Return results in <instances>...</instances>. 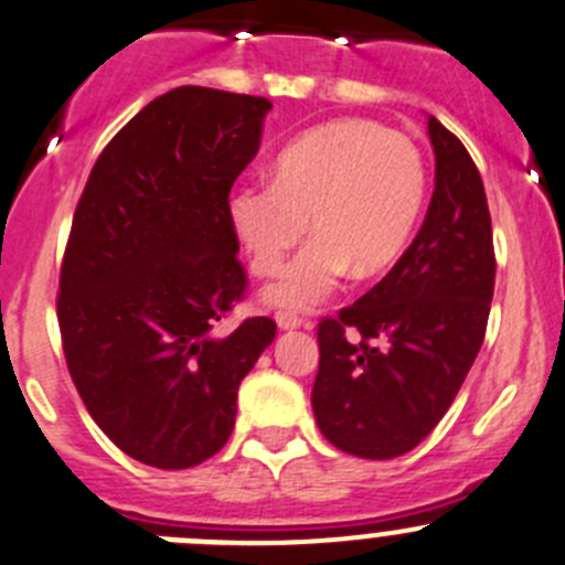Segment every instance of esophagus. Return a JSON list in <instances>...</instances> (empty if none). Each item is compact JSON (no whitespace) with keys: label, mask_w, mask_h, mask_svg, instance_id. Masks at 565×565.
Instances as JSON below:
<instances>
[{"label":"esophagus","mask_w":565,"mask_h":565,"mask_svg":"<svg viewBox=\"0 0 565 565\" xmlns=\"http://www.w3.org/2000/svg\"><path fill=\"white\" fill-rule=\"evenodd\" d=\"M274 319H277L279 330H297V327L305 324L302 316L291 313V310H277V316H274Z\"/></svg>","instance_id":"1"}]
</instances>
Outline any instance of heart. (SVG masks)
Instances as JSON below:
<instances>
[{
	"label": "heart",
	"mask_w": 565,
	"mask_h": 565,
	"mask_svg": "<svg viewBox=\"0 0 565 565\" xmlns=\"http://www.w3.org/2000/svg\"><path fill=\"white\" fill-rule=\"evenodd\" d=\"M424 182L416 143L366 118L330 121L288 143L271 180L230 193V222L257 277L279 271L310 218L316 238L268 286L266 302L308 310L349 271L369 279L394 266L422 213Z\"/></svg>",
	"instance_id": "1"
}]
</instances>
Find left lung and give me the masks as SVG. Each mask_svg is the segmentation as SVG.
<instances>
[{"mask_svg":"<svg viewBox=\"0 0 565 565\" xmlns=\"http://www.w3.org/2000/svg\"><path fill=\"white\" fill-rule=\"evenodd\" d=\"M435 191L422 230L377 286L319 321L313 413L341 452H411L458 396L482 347L497 255L475 160L429 118Z\"/></svg>","mask_w":565,"mask_h":565,"instance_id":"left-lung-1","label":"left lung"}]
</instances>
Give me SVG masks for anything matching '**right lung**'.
<instances>
[{
  "label": "right lung",
  "mask_w": 565,
  "mask_h": 565,
  "mask_svg": "<svg viewBox=\"0 0 565 565\" xmlns=\"http://www.w3.org/2000/svg\"><path fill=\"white\" fill-rule=\"evenodd\" d=\"M263 96L182 85L102 149L61 263L57 324L90 418L121 452L191 469L227 444L238 385L274 341L246 294L230 191L260 149Z\"/></svg>",
  "instance_id": "right-lung-1"
}]
</instances>
